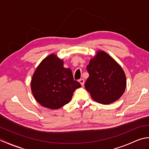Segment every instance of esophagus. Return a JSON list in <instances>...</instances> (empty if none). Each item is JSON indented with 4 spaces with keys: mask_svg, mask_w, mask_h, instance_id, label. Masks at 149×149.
<instances>
[{
    "mask_svg": "<svg viewBox=\"0 0 149 149\" xmlns=\"http://www.w3.org/2000/svg\"><path fill=\"white\" fill-rule=\"evenodd\" d=\"M79 82L80 83L81 86H83L84 85V79H80V80H79Z\"/></svg>",
    "mask_w": 149,
    "mask_h": 149,
    "instance_id": "1",
    "label": "esophagus"
}]
</instances>
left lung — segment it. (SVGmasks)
Listing matches in <instances>:
<instances>
[{"label":"left lung","instance_id":"obj_1","mask_svg":"<svg viewBox=\"0 0 149 149\" xmlns=\"http://www.w3.org/2000/svg\"><path fill=\"white\" fill-rule=\"evenodd\" d=\"M89 77L85 87L94 101L108 105L116 102L125 92V72L113 57L100 50L87 66Z\"/></svg>","mask_w":149,"mask_h":149}]
</instances>
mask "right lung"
Instances as JSON below:
<instances>
[{
	"label": "right lung",
	"instance_id": "1",
	"mask_svg": "<svg viewBox=\"0 0 149 149\" xmlns=\"http://www.w3.org/2000/svg\"><path fill=\"white\" fill-rule=\"evenodd\" d=\"M81 87L74 80L71 69L63 67V60L51 54L40 63L33 74L31 89L38 104L58 109L71 101L74 91Z\"/></svg>",
	"mask_w": 149,
	"mask_h": 149
}]
</instances>
